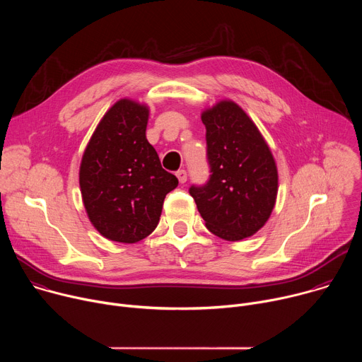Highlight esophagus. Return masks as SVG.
I'll use <instances>...</instances> for the list:
<instances>
[{
	"label": "esophagus",
	"mask_w": 362,
	"mask_h": 362,
	"mask_svg": "<svg viewBox=\"0 0 362 362\" xmlns=\"http://www.w3.org/2000/svg\"><path fill=\"white\" fill-rule=\"evenodd\" d=\"M176 176H177V179H179V182L183 185V183H186V180H187V173H186V170H177L176 172Z\"/></svg>",
	"instance_id": "esophagus-1"
}]
</instances>
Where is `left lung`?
I'll list each match as a JSON object with an SVG mask.
<instances>
[{"instance_id":"obj_1","label":"left lung","mask_w":362,"mask_h":362,"mask_svg":"<svg viewBox=\"0 0 362 362\" xmlns=\"http://www.w3.org/2000/svg\"><path fill=\"white\" fill-rule=\"evenodd\" d=\"M206 127L211 179L190 187L214 235L238 242L265 226L278 196V168L265 137L233 100H219L200 115Z\"/></svg>"}]
</instances>
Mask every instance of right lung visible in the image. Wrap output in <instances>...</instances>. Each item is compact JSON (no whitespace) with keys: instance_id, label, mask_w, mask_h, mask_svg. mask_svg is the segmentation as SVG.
<instances>
[{"instance_id":"1","label":"right lung","mask_w":362,"mask_h":362,"mask_svg":"<svg viewBox=\"0 0 362 362\" xmlns=\"http://www.w3.org/2000/svg\"><path fill=\"white\" fill-rule=\"evenodd\" d=\"M148 106L120 98L94 129L78 182L86 214L109 240L136 243L156 229L163 202L179 180L146 139Z\"/></svg>"}]
</instances>
